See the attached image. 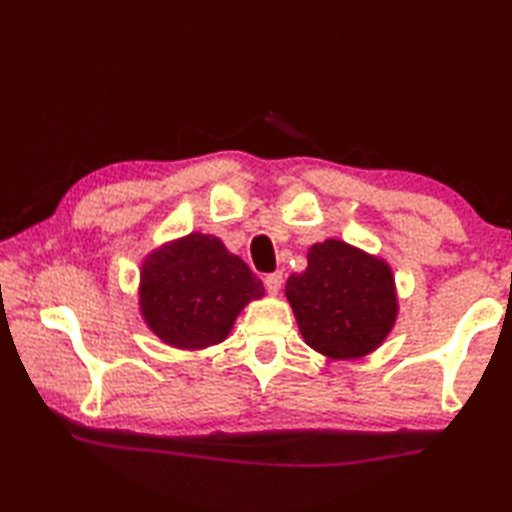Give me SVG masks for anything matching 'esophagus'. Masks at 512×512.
Instances as JSON below:
<instances>
[{
    "label": "esophagus",
    "instance_id": "esophagus-1",
    "mask_svg": "<svg viewBox=\"0 0 512 512\" xmlns=\"http://www.w3.org/2000/svg\"><path fill=\"white\" fill-rule=\"evenodd\" d=\"M264 284H266V290L270 292V295H277V292L281 290V284H284V275H281V273H270V275H266Z\"/></svg>",
    "mask_w": 512,
    "mask_h": 512
}]
</instances>
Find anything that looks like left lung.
I'll return each instance as SVG.
<instances>
[{
  "instance_id": "1",
  "label": "left lung",
  "mask_w": 512,
  "mask_h": 512,
  "mask_svg": "<svg viewBox=\"0 0 512 512\" xmlns=\"http://www.w3.org/2000/svg\"><path fill=\"white\" fill-rule=\"evenodd\" d=\"M286 297L303 339L330 358L374 352L398 314L389 266L341 239H325L308 250V268L290 275Z\"/></svg>"
}]
</instances>
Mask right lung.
I'll return each mask as SVG.
<instances>
[{"label": "right lung", "mask_w": 512, "mask_h": 512, "mask_svg": "<svg viewBox=\"0 0 512 512\" xmlns=\"http://www.w3.org/2000/svg\"><path fill=\"white\" fill-rule=\"evenodd\" d=\"M259 297L262 281L213 235L191 233L154 250L140 273V312L178 350L224 341L237 314Z\"/></svg>", "instance_id": "obj_1"}]
</instances>
